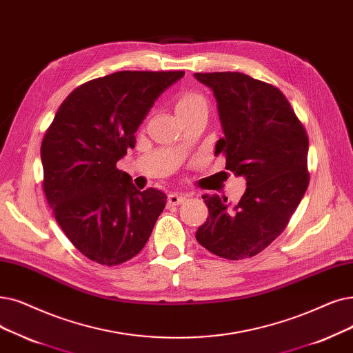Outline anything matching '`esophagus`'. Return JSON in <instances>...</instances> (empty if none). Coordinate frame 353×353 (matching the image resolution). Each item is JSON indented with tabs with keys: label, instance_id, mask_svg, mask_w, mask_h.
Returning a JSON list of instances; mask_svg holds the SVG:
<instances>
[{
	"label": "esophagus",
	"instance_id": "obj_1",
	"mask_svg": "<svg viewBox=\"0 0 353 353\" xmlns=\"http://www.w3.org/2000/svg\"><path fill=\"white\" fill-rule=\"evenodd\" d=\"M186 201V196L185 194H179V193H170L167 196V203L170 206H177L181 205L183 202Z\"/></svg>",
	"mask_w": 353,
	"mask_h": 353
}]
</instances>
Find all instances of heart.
Masks as SVG:
<instances>
[{
  "label": "heart",
  "mask_w": 353,
  "mask_h": 353,
  "mask_svg": "<svg viewBox=\"0 0 353 353\" xmlns=\"http://www.w3.org/2000/svg\"><path fill=\"white\" fill-rule=\"evenodd\" d=\"M201 105H206V101L202 95L196 94V92H183L176 99V112L180 115Z\"/></svg>",
  "instance_id": "obj_1"
}]
</instances>
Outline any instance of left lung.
Here are the masks:
<instances>
[{
  "label": "left lung",
  "mask_w": 353,
  "mask_h": 353,
  "mask_svg": "<svg viewBox=\"0 0 353 353\" xmlns=\"http://www.w3.org/2000/svg\"><path fill=\"white\" fill-rule=\"evenodd\" d=\"M218 102L226 170L247 180L241 201L203 194L209 209L196 239L226 259L251 258L277 238L309 186V139L283 92L239 72L194 73Z\"/></svg>",
  "instance_id": "obj_1"
}]
</instances>
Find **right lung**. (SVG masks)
I'll return each mask as SVG.
<instances>
[{
	"label": "right lung",
	"mask_w": 353,
	"mask_h": 353,
	"mask_svg": "<svg viewBox=\"0 0 353 353\" xmlns=\"http://www.w3.org/2000/svg\"><path fill=\"white\" fill-rule=\"evenodd\" d=\"M185 72L122 70L76 88L41 143L43 190L57 223L85 256L118 265L147 243L167 196L140 192L117 163L163 92Z\"/></svg>",
	"instance_id": "1"
}]
</instances>
